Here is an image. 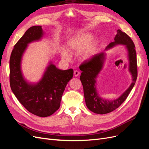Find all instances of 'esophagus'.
Here are the masks:
<instances>
[{
	"label": "esophagus",
	"instance_id": "obj_1",
	"mask_svg": "<svg viewBox=\"0 0 149 149\" xmlns=\"http://www.w3.org/2000/svg\"><path fill=\"white\" fill-rule=\"evenodd\" d=\"M79 74H80V73L78 71H77V70L74 71V76H76V77H78V76L79 75Z\"/></svg>",
	"mask_w": 149,
	"mask_h": 149
}]
</instances>
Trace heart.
Returning <instances> with one entry per match:
<instances>
[{
	"label": "heart",
	"mask_w": 149,
	"mask_h": 149,
	"mask_svg": "<svg viewBox=\"0 0 149 149\" xmlns=\"http://www.w3.org/2000/svg\"><path fill=\"white\" fill-rule=\"evenodd\" d=\"M94 35L88 32H82L71 37L66 42L67 52L65 49H61L63 59L68 61L71 60V54H79V59L82 61L91 60L96 55L101 47L100 40H93ZM69 52L68 53V52Z\"/></svg>",
	"instance_id": "b5f03b06"
}]
</instances>
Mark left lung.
<instances>
[{
  "label": "left lung",
  "instance_id": "left-lung-1",
  "mask_svg": "<svg viewBox=\"0 0 149 149\" xmlns=\"http://www.w3.org/2000/svg\"><path fill=\"white\" fill-rule=\"evenodd\" d=\"M119 45H124L127 49L128 68L132 75V81L129 87L117 99L109 100L103 98L100 96L96 89L97 76L102 70L106 60L105 52L96 54L93 59L83 63L79 66V69L82 71L80 80L83 86L86 104L90 111L96 114H107L116 109L126 100L136 83L137 77V56L135 45L131 38L119 29L117 30L114 41L108 45L105 51Z\"/></svg>",
  "mask_w": 149,
  "mask_h": 149
}]
</instances>
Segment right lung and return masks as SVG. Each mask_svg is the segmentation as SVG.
<instances>
[{"mask_svg":"<svg viewBox=\"0 0 149 149\" xmlns=\"http://www.w3.org/2000/svg\"><path fill=\"white\" fill-rule=\"evenodd\" d=\"M44 35L42 26H33L13 47L10 58V84L13 93L25 109L42 118L52 115L60 106L66 84L73 76V70H62L49 62L37 83L26 80L22 73V57L28 45L41 40Z\"/></svg>","mask_w":149,"mask_h":149,"instance_id":"obj_1","label":"right lung"}]
</instances>
